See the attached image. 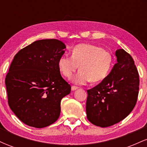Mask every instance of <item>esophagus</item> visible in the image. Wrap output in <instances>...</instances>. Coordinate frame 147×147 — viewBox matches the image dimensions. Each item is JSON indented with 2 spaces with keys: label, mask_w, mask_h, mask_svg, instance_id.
Here are the masks:
<instances>
[{
  "label": "esophagus",
  "mask_w": 147,
  "mask_h": 147,
  "mask_svg": "<svg viewBox=\"0 0 147 147\" xmlns=\"http://www.w3.org/2000/svg\"><path fill=\"white\" fill-rule=\"evenodd\" d=\"M77 89H78V87H77V86H72L71 87V90H77Z\"/></svg>",
  "instance_id": "obj_1"
}]
</instances>
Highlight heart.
Returning a JSON list of instances; mask_svg holds the SVG:
<instances>
[{
    "label": "heart",
    "instance_id": "1",
    "mask_svg": "<svg viewBox=\"0 0 147 147\" xmlns=\"http://www.w3.org/2000/svg\"><path fill=\"white\" fill-rule=\"evenodd\" d=\"M113 58L109 52L97 45L84 43L72 49V56L63 55L58 65L65 77L70 78L77 69H81L72 77L76 84H85L91 80L97 82L105 79L110 71Z\"/></svg>",
    "mask_w": 147,
    "mask_h": 147
}]
</instances>
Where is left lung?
<instances>
[{"mask_svg": "<svg viewBox=\"0 0 147 147\" xmlns=\"http://www.w3.org/2000/svg\"><path fill=\"white\" fill-rule=\"evenodd\" d=\"M115 56L117 62L109 75L87 90V118L100 127H108L122 121L137 102L140 79L134 61L122 48L115 52Z\"/></svg>", "mask_w": 147, "mask_h": 147, "instance_id": "8db88e82", "label": "left lung"}]
</instances>
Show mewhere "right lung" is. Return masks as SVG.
<instances>
[{"label": "right lung", "mask_w": 147, "mask_h": 147, "mask_svg": "<svg viewBox=\"0 0 147 147\" xmlns=\"http://www.w3.org/2000/svg\"><path fill=\"white\" fill-rule=\"evenodd\" d=\"M65 48L59 40H38L14 56L5 77L8 104L27 125L46 127L59 117L61 101L71 91L58 65Z\"/></svg>", "instance_id": "add662e5"}]
</instances>
